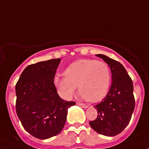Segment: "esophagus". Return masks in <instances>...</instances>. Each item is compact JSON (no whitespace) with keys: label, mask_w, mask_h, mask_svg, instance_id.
<instances>
[{"label":"esophagus","mask_w":149,"mask_h":149,"mask_svg":"<svg viewBox=\"0 0 149 149\" xmlns=\"http://www.w3.org/2000/svg\"><path fill=\"white\" fill-rule=\"evenodd\" d=\"M76 104H77L78 105H79V106L82 107H84V108H86V107H87V105L85 104L81 103V102H77Z\"/></svg>","instance_id":"34e87169"}]
</instances>
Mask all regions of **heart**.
I'll return each mask as SVG.
<instances>
[{"label":"heart","mask_w":149,"mask_h":149,"mask_svg":"<svg viewBox=\"0 0 149 149\" xmlns=\"http://www.w3.org/2000/svg\"><path fill=\"white\" fill-rule=\"evenodd\" d=\"M65 77L55 78V85L63 98L70 99L76 91L86 101L97 102L107 94L111 83L109 65L102 61L82 59L69 65Z\"/></svg>","instance_id":"heart-1"}]
</instances>
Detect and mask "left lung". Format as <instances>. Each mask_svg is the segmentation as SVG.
I'll use <instances>...</instances> for the list:
<instances>
[{
	"label": "left lung",
	"mask_w": 149,
	"mask_h": 149,
	"mask_svg": "<svg viewBox=\"0 0 149 149\" xmlns=\"http://www.w3.org/2000/svg\"><path fill=\"white\" fill-rule=\"evenodd\" d=\"M110 67L112 86L106 97L94 106L97 109V118L89 125L96 132L106 136L120 133L130 123L135 108L133 84L120 63L104 55H97Z\"/></svg>",
	"instance_id": "8db88e82"
}]
</instances>
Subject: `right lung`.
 Instances as JSON below:
<instances>
[{
  "instance_id": "right-lung-1",
  "label": "right lung",
  "mask_w": 149,
  "mask_h": 149,
  "mask_svg": "<svg viewBox=\"0 0 149 149\" xmlns=\"http://www.w3.org/2000/svg\"><path fill=\"white\" fill-rule=\"evenodd\" d=\"M61 59L28 65L16 84V111L24 128L39 139L59 134L65 124L68 109L75 102L58 95L54 78Z\"/></svg>"
}]
</instances>
